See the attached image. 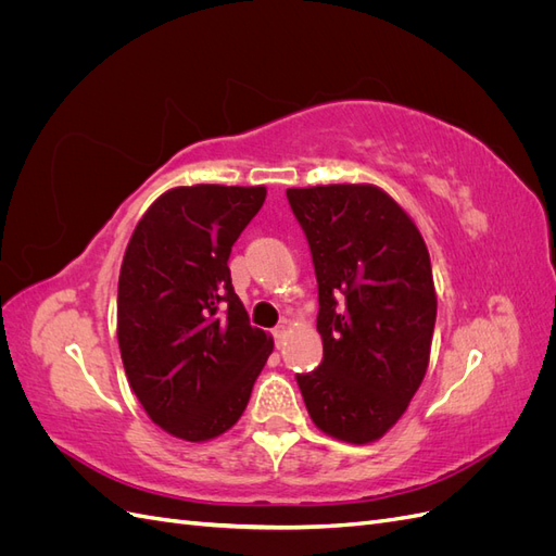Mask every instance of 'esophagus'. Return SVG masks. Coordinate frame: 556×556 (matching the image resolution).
Here are the masks:
<instances>
[{
	"label": "esophagus",
	"mask_w": 556,
	"mask_h": 556,
	"mask_svg": "<svg viewBox=\"0 0 556 556\" xmlns=\"http://www.w3.org/2000/svg\"><path fill=\"white\" fill-rule=\"evenodd\" d=\"M285 336H288V325H278L276 329H274V339H276V345L280 348L282 343H285Z\"/></svg>",
	"instance_id": "34e87169"
}]
</instances>
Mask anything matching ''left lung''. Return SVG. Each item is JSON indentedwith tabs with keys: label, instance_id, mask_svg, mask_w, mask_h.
I'll return each instance as SVG.
<instances>
[{
	"label": "left lung",
	"instance_id": "1",
	"mask_svg": "<svg viewBox=\"0 0 556 556\" xmlns=\"http://www.w3.org/2000/svg\"><path fill=\"white\" fill-rule=\"evenodd\" d=\"M317 278L325 357L296 374L317 429L364 445L406 413L425 380L435 290L422 233L376 185L290 188Z\"/></svg>",
	"mask_w": 556,
	"mask_h": 556
}]
</instances>
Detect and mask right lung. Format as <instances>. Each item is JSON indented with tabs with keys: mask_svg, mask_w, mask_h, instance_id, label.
<instances>
[{
	"mask_svg": "<svg viewBox=\"0 0 556 556\" xmlns=\"http://www.w3.org/2000/svg\"><path fill=\"white\" fill-rule=\"evenodd\" d=\"M266 188L164 192L134 229L117 280V343L143 410L201 443L239 422L274 339L250 327L229 274L231 245Z\"/></svg>",
	"mask_w": 556,
	"mask_h": 556,
	"instance_id": "1",
	"label": "right lung"
}]
</instances>
